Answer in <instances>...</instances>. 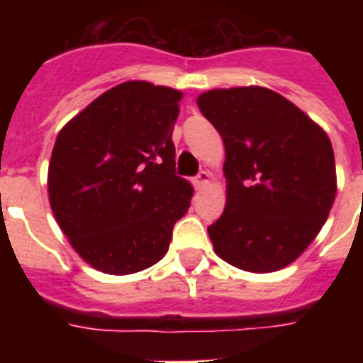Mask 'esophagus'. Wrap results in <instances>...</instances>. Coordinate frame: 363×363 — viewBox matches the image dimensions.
I'll use <instances>...</instances> for the list:
<instances>
[{
  "label": "esophagus",
  "instance_id": "34e87169",
  "mask_svg": "<svg viewBox=\"0 0 363 363\" xmlns=\"http://www.w3.org/2000/svg\"><path fill=\"white\" fill-rule=\"evenodd\" d=\"M210 182H212V174L208 173V171H202V173L194 179V186H196V189H202V186L210 184Z\"/></svg>",
  "mask_w": 363,
  "mask_h": 363
}]
</instances>
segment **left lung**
Returning a JSON list of instances; mask_svg holds the SVG:
<instances>
[{
    "label": "left lung",
    "instance_id": "left-lung-1",
    "mask_svg": "<svg viewBox=\"0 0 363 363\" xmlns=\"http://www.w3.org/2000/svg\"><path fill=\"white\" fill-rule=\"evenodd\" d=\"M198 106L225 145V210L208 228L213 251L247 272L286 268L319 235L335 204L327 132L259 85L206 91Z\"/></svg>",
    "mask_w": 363,
    "mask_h": 363
}]
</instances>
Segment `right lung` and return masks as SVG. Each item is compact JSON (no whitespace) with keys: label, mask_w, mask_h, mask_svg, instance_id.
<instances>
[{"label":"right lung","mask_w":363,"mask_h":363,"mask_svg":"<svg viewBox=\"0 0 363 363\" xmlns=\"http://www.w3.org/2000/svg\"><path fill=\"white\" fill-rule=\"evenodd\" d=\"M182 93L126 82L60 130L48 200L74 251L99 272L126 276L165 257L194 189L174 174L173 128Z\"/></svg>","instance_id":"add662e5"}]
</instances>
